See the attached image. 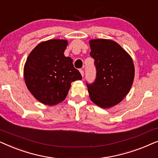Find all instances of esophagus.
I'll list each match as a JSON object with an SVG mask.
<instances>
[{
    "instance_id": "obj_1",
    "label": "esophagus",
    "mask_w": 158,
    "mask_h": 158,
    "mask_svg": "<svg viewBox=\"0 0 158 158\" xmlns=\"http://www.w3.org/2000/svg\"><path fill=\"white\" fill-rule=\"evenodd\" d=\"M80 73H81V74L82 76L83 77V75H84V71H83V70H81H81H80Z\"/></svg>"
}]
</instances>
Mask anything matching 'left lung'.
Segmentation results:
<instances>
[{
	"instance_id": "left-lung-1",
	"label": "left lung",
	"mask_w": 158,
	"mask_h": 158,
	"mask_svg": "<svg viewBox=\"0 0 158 158\" xmlns=\"http://www.w3.org/2000/svg\"><path fill=\"white\" fill-rule=\"evenodd\" d=\"M96 77L87 84L90 100L108 109L118 104L130 90L135 77V66L130 55L114 41L105 39L89 42Z\"/></svg>"
}]
</instances>
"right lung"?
I'll return each instance as SVG.
<instances>
[{
    "label": "right lung",
    "instance_id": "add662e5",
    "mask_svg": "<svg viewBox=\"0 0 158 158\" xmlns=\"http://www.w3.org/2000/svg\"><path fill=\"white\" fill-rule=\"evenodd\" d=\"M68 46L64 40L41 42L28 56L23 68L27 87L43 104L54 106L64 100L71 83L81 80V73L73 66V60L65 57Z\"/></svg>",
    "mask_w": 158,
    "mask_h": 158
}]
</instances>
